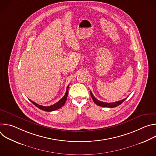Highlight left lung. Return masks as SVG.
<instances>
[{"instance_id":"left-lung-1","label":"left lung","mask_w":156,"mask_h":156,"mask_svg":"<svg viewBox=\"0 0 156 156\" xmlns=\"http://www.w3.org/2000/svg\"><path fill=\"white\" fill-rule=\"evenodd\" d=\"M90 94H91V96L93 100V101L94 102V103L96 104H97L98 105H99V106H101V107H110V108H113V107H115L119 105H120L126 98H125L123 100H121V101H117V102H111V103H107V102H102V101H99L98 99H97L94 96L93 94H92L91 91L90 92Z\"/></svg>"}]
</instances>
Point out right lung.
Instances as JSON below:
<instances>
[{
	"label": "right lung",
	"mask_w": 156,
	"mask_h": 156,
	"mask_svg": "<svg viewBox=\"0 0 156 156\" xmlns=\"http://www.w3.org/2000/svg\"><path fill=\"white\" fill-rule=\"evenodd\" d=\"M69 85H68L67 87H66V93H65V94L64 95V96L58 101L57 102V103L52 105H50V106H42V105H39L37 104H36V102H33V101H31L30 99V101L34 104L35 105L37 108L44 110V111H46V112H52V111H54V110H57L60 108H61L63 105H64L66 101V99H67V96H68V93H69Z\"/></svg>",
	"instance_id": "add662e5"
}]
</instances>
